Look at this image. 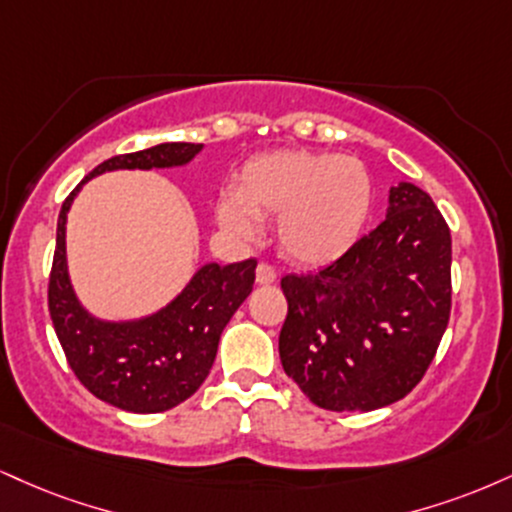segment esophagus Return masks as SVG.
Returning a JSON list of instances; mask_svg holds the SVG:
<instances>
[{
  "instance_id": "obj_1",
  "label": "esophagus",
  "mask_w": 512,
  "mask_h": 512,
  "mask_svg": "<svg viewBox=\"0 0 512 512\" xmlns=\"http://www.w3.org/2000/svg\"><path fill=\"white\" fill-rule=\"evenodd\" d=\"M255 281L260 283V286H269V283L276 281V269L269 267V264H260V267L255 269Z\"/></svg>"
}]
</instances>
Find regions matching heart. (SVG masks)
Wrapping results in <instances>:
<instances>
[{
    "label": "heart",
    "mask_w": 512,
    "mask_h": 512,
    "mask_svg": "<svg viewBox=\"0 0 512 512\" xmlns=\"http://www.w3.org/2000/svg\"><path fill=\"white\" fill-rule=\"evenodd\" d=\"M233 197L217 205L229 236L252 238L257 219L276 217V243L300 267H324L353 248L372 207V176L355 157L276 150L245 162Z\"/></svg>",
    "instance_id": "obj_1"
}]
</instances>
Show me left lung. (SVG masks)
Returning <instances> with one entry per match:
<instances>
[{
    "label": "left lung",
    "instance_id": "8db88e82",
    "mask_svg": "<svg viewBox=\"0 0 512 512\" xmlns=\"http://www.w3.org/2000/svg\"><path fill=\"white\" fill-rule=\"evenodd\" d=\"M281 288L283 372L324 410L386 408L420 384L448 326L451 231L432 197L400 181L377 229Z\"/></svg>",
    "mask_w": 512,
    "mask_h": 512
}]
</instances>
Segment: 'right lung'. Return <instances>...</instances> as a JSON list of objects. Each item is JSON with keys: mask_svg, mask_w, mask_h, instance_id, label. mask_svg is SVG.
Returning <instances> with one entry per match:
<instances>
[{"mask_svg": "<svg viewBox=\"0 0 512 512\" xmlns=\"http://www.w3.org/2000/svg\"><path fill=\"white\" fill-rule=\"evenodd\" d=\"M205 145L162 143L107 159L90 171L61 205L57 250L49 276V315L66 360L80 384L126 412H164L188 400L207 379L221 331L248 298L257 260L207 262L183 291L152 315L100 319L80 303L66 262V219L80 188L107 171H150L186 166Z\"/></svg>", "mask_w": 512, "mask_h": 512, "instance_id": "1", "label": "right lung"}]
</instances>
